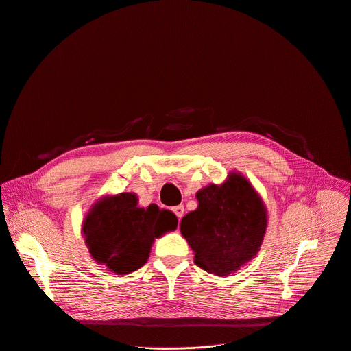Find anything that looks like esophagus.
Here are the masks:
<instances>
[{"instance_id": "obj_1", "label": "esophagus", "mask_w": 351, "mask_h": 351, "mask_svg": "<svg viewBox=\"0 0 351 351\" xmlns=\"http://www.w3.org/2000/svg\"><path fill=\"white\" fill-rule=\"evenodd\" d=\"M173 212L176 213V216L178 217V220H181L182 219V216H184V206H176L174 208H173Z\"/></svg>"}]
</instances>
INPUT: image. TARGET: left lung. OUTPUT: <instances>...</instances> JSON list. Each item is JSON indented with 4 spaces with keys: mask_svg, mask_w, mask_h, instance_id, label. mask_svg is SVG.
I'll use <instances>...</instances> for the list:
<instances>
[{
    "mask_svg": "<svg viewBox=\"0 0 351 351\" xmlns=\"http://www.w3.org/2000/svg\"><path fill=\"white\" fill-rule=\"evenodd\" d=\"M197 208L181 220V234L195 253V264L219 276L238 271L252 260L267 230V210L241 173H230L221 185L196 193Z\"/></svg>",
    "mask_w": 351,
    "mask_h": 351,
    "instance_id": "1",
    "label": "left lung"
}]
</instances>
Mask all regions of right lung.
<instances>
[{"label":"right lung","mask_w":351,"mask_h":351,"mask_svg":"<svg viewBox=\"0 0 351 351\" xmlns=\"http://www.w3.org/2000/svg\"><path fill=\"white\" fill-rule=\"evenodd\" d=\"M170 210L149 204L138 207L135 193L104 196L83 221V235L91 257L117 275L141 268L149 258L156 238L177 228Z\"/></svg>","instance_id":"right-lung-1"}]
</instances>
